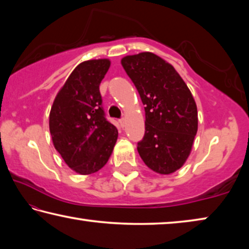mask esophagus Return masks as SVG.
<instances>
[{
  "instance_id": "obj_1",
  "label": "esophagus",
  "mask_w": 249,
  "mask_h": 249,
  "mask_svg": "<svg viewBox=\"0 0 249 249\" xmlns=\"http://www.w3.org/2000/svg\"><path fill=\"white\" fill-rule=\"evenodd\" d=\"M119 123H120V125L122 126V127H124V125H125V119H121V120L119 121Z\"/></svg>"
}]
</instances>
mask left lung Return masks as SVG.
<instances>
[{
  "label": "left lung",
  "mask_w": 249,
  "mask_h": 249,
  "mask_svg": "<svg viewBox=\"0 0 249 249\" xmlns=\"http://www.w3.org/2000/svg\"><path fill=\"white\" fill-rule=\"evenodd\" d=\"M145 105V136L137 150L145 165L170 175L184 165L197 132V108L191 91L174 66L153 53L122 58Z\"/></svg>",
  "instance_id": "8db88e82"
}]
</instances>
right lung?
I'll return each mask as SVG.
<instances>
[{
    "label": "right lung",
    "mask_w": 249,
    "mask_h": 249,
    "mask_svg": "<svg viewBox=\"0 0 249 249\" xmlns=\"http://www.w3.org/2000/svg\"><path fill=\"white\" fill-rule=\"evenodd\" d=\"M111 66L92 59L75 67L58 91L49 113L53 144L70 169L79 175L99 171L116 144V127L104 117L100 83Z\"/></svg>",
    "instance_id": "obj_1"
}]
</instances>
